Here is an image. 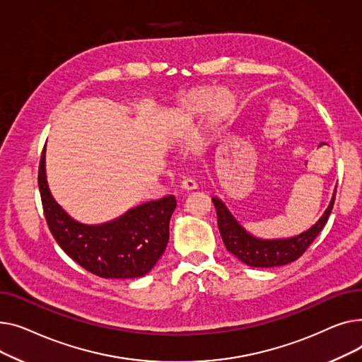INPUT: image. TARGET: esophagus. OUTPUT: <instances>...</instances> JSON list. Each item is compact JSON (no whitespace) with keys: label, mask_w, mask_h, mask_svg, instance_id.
Listing matches in <instances>:
<instances>
[{"label":"esophagus","mask_w":362,"mask_h":362,"mask_svg":"<svg viewBox=\"0 0 362 362\" xmlns=\"http://www.w3.org/2000/svg\"><path fill=\"white\" fill-rule=\"evenodd\" d=\"M181 188L185 191H191V189H196L197 188V182L193 178H187L181 182Z\"/></svg>","instance_id":"obj_1"}]
</instances>
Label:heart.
Returning a JSON list of instances; mask_svg holds the SVG:
<instances>
[{
    "label": "heart",
    "mask_w": 362,
    "mask_h": 362,
    "mask_svg": "<svg viewBox=\"0 0 362 362\" xmlns=\"http://www.w3.org/2000/svg\"><path fill=\"white\" fill-rule=\"evenodd\" d=\"M209 105V93L207 92H202V93H196L193 96H189L184 105V110L189 114L194 112H200L203 110H206V106ZM228 102L223 96V93H216L215 96H211L210 99V112L214 117H222L226 110H228Z\"/></svg>",
    "instance_id": "b5f03b06"
}]
</instances>
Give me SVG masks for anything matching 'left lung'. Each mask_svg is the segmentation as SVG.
Listing matches in <instances>:
<instances>
[{"instance_id": "obj_1", "label": "left lung", "mask_w": 362, "mask_h": 362, "mask_svg": "<svg viewBox=\"0 0 362 362\" xmlns=\"http://www.w3.org/2000/svg\"><path fill=\"white\" fill-rule=\"evenodd\" d=\"M334 196L336 189L327 209L325 210V214L311 228L295 237L279 240H263L251 235V233L247 232L240 225V222L233 218V215L221 199L211 197V202H214L216 207L218 226L226 250L247 266L276 267L292 263L303 256L305 250L310 247V244L325 228L330 216V211L333 209Z\"/></svg>"}]
</instances>
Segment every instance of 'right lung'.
<instances>
[{"label":"right lung","mask_w":362,"mask_h":362,"mask_svg":"<svg viewBox=\"0 0 362 362\" xmlns=\"http://www.w3.org/2000/svg\"><path fill=\"white\" fill-rule=\"evenodd\" d=\"M37 184L49 230L64 252L88 272L105 279L141 278L153 269L169 240L174 196L143 203L119 218L86 225L73 219L52 197L45 171V148Z\"/></svg>","instance_id":"1"}]
</instances>
